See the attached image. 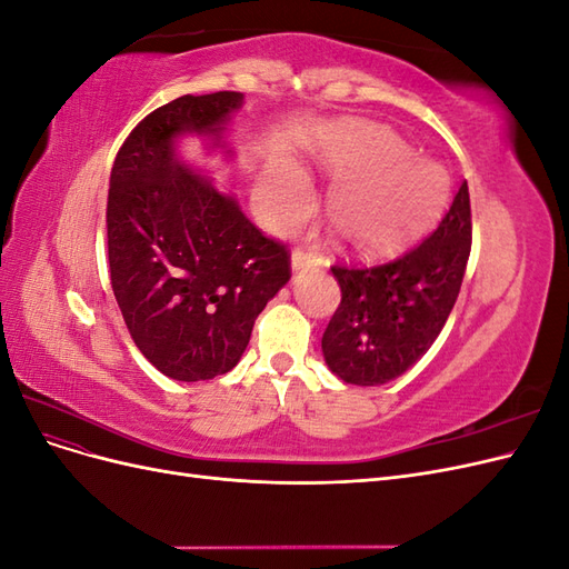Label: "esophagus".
I'll list each match as a JSON object with an SVG mask.
<instances>
[{
  "label": "esophagus",
  "mask_w": 569,
  "mask_h": 569,
  "mask_svg": "<svg viewBox=\"0 0 569 569\" xmlns=\"http://www.w3.org/2000/svg\"><path fill=\"white\" fill-rule=\"evenodd\" d=\"M318 266H325V256H320V253H311L303 249H297L295 253H291V270L295 272L306 270V268H318Z\"/></svg>",
  "instance_id": "1"
}]
</instances>
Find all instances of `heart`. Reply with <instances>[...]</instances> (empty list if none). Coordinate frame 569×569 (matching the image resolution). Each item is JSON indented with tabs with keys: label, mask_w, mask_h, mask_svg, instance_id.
<instances>
[{
	"label": "heart",
	"mask_w": 569,
	"mask_h": 569,
	"mask_svg": "<svg viewBox=\"0 0 569 569\" xmlns=\"http://www.w3.org/2000/svg\"><path fill=\"white\" fill-rule=\"evenodd\" d=\"M320 163L337 178L327 206L330 230L351 249H382L425 230L449 201L446 170L389 130L358 128L320 134ZM272 218L297 226L311 209L306 178L289 166H272L261 184Z\"/></svg>",
	"instance_id": "heart-1"
}]
</instances>
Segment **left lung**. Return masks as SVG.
<instances>
[{"label":"left lung","instance_id":"1","mask_svg":"<svg viewBox=\"0 0 569 569\" xmlns=\"http://www.w3.org/2000/svg\"><path fill=\"white\" fill-rule=\"evenodd\" d=\"M470 247L462 182L439 228L416 249L382 266H332L341 303L322 335L327 368L347 385L377 387L416 366L453 311Z\"/></svg>","mask_w":569,"mask_h":569}]
</instances>
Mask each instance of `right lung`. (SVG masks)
<instances>
[{
	"label": "right lung",
	"mask_w": 569,
	"mask_h": 569,
	"mask_svg": "<svg viewBox=\"0 0 569 569\" xmlns=\"http://www.w3.org/2000/svg\"><path fill=\"white\" fill-rule=\"evenodd\" d=\"M242 92L184 94L128 134L111 168V287L137 349L178 382L213 380L242 358L253 322L289 282V251L232 194L178 159V137L222 147Z\"/></svg>",
	"instance_id": "add662e5"
}]
</instances>
